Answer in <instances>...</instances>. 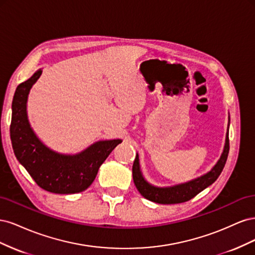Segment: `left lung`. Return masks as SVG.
Listing matches in <instances>:
<instances>
[{
  "mask_svg": "<svg viewBox=\"0 0 255 255\" xmlns=\"http://www.w3.org/2000/svg\"><path fill=\"white\" fill-rule=\"evenodd\" d=\"M229 150L230 143L228 132L226 137L225 149H223L221 157L210 172L198 177V179H195L184 184L175 185V186L171 187H155L146 182L141 174L139 167V158H138L137 154L132 169L134 184L138 191L140 192V195L143 198L150 200L152 202L159 204H175L186 202L188 200L196 197L199 192H201L203 189L210 186V185H212L218 179V176L222 172L223 167L226 165Z\"/></svg>",
  "mask_w": 255,
  "mask_h": 255,
  "instance_id": "8db88e82",
  "label": "left lung"
}]
</instances>
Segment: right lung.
I'll use <instances>...</instances> for the list:
<instances>
[{"label": "right lung", "mask_w": 255, "mask_h": 255, "mask_svg": "<svg viewBox=\"0 0 255 255\" xmlns=\"http://www.w3.org/2000/svg\"><path fill=\"white\" fill-rule=\"evenodd\" d=\"M41 73L39 69L14 92L10 123L12 149L38 186L54 194H78L90 186L100 166L122 140L98 141L75 155L59 154L44 145L30 128L26 113L28 92Z\"/></svg>", "instance_id": "1"}]
</instances>
